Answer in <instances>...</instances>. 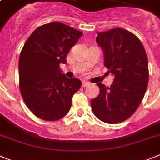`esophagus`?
<instances>
[{
    "mask_svg": "<svg viewBox=\"0 0 160 160\" xmlns=\"http://www.w3.org/2000/svg\"><path fill=\"white\" fill-rule=\"evenodd\" d=\"M89 85H90V83L87 82H86V81L82 82V86L83 87H87V86H89Z\"/></svg>",
    "mask_w": 160,
    "mask_h": 160,
    "instance_id": "esophagus-1",
    "label": "esophagus"
}]
</instances>
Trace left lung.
I'll return each instance as SVG.
<instances>
[{
    "label": "left lung",
    "instance_id": "8db88e82",
    "mask_svg": "<svg viewBox=\"0 0 160 160\" xmlns=\"http://www.w3.org/2000/svg\"><path fill=\"white\" fill-rule=\"evenodd\" d=\"M96 42L103 49L104 66L115 78L110 87L97 83L99 94L91 100V108L103 122H122L137 110L147 91V53L136 35L120 27L99 32Z\"/></svg>",
    "mask_w": 160,
    "mask_h": 160
}]
</instances>
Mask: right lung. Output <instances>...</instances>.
Returning <instances> with one entry per match:
<instances>
[{"label": "right lung", "instance_id": "1", "mask_svg": "<svg viewBox=\"0 0 160 160\" xmlns=\"http://www.w3.org/2000/svg\"><path fill=\"white\" fill-rule=\"evenodd\" d=\"M82 33L61 22L40 26L22 49L19 87L27 108L44 121H58L69 112L72 98L81 87L77 78H68L60 69Z\"/></svg>", "mask_w": 160, "mask_h": 160}]
</instances>
